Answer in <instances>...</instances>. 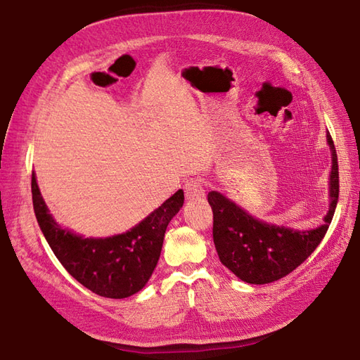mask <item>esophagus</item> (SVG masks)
Segmentation results:
<instances>
[{"label":"esophagus","instance_id":"34e87169","mask_svg":"<svg viewBox=\"0 0 360 360\" xmlns=\"http://www.w3.org/2000/svg\"><path fill=\"white\" fill-rule=\"evenodd\" d=\"M184 192H186L187 200H200V198H202L205 195L202 181L198 178H192V179L186 181Z\"/></svg>","mask_w":360,"mask_h":360}]
</instances>
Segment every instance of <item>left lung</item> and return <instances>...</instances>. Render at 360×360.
<instances>
[{"mask_svg": "<svg viewBox=\"0 0 360 360\" xmlns=\"http://www.w3.org/2000/svg\"><path fill=\"white\" fill-rule=\"evenodd\" d=\"M331 148L330 210L323 224L312 231H295L285 226L267 224L249 215L218 192H209L213 212V243L218 257L236 277L252 285L277 281L300 266L323 240L331 224L339 200V165L331 134H326Z\"/></svg>", "mask_w": 360, "mask_h": 360, "instance_id": "8db88e82", "label": "left lung"}]
</instances>
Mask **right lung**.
Here are the masks:
<instances>
[{"mask_svg": "<svg viewBox=\"0 0 360 360\" xmlns=\"http://www.w3.org/2000/svg\"><path fill=\"white\" fill-rule=\"evenodd\" d=\"M32 201L38 226L65 269L97 295L125 298L139 292L150 280L167 226L184 204V192L178 190L131 231L108 238H83L60 227L46 207L35 173Z\"/></svg>", "mask_w": 360, "mask_h": 360, "instance_id": "obj_1", "label": "right lung"}]
</instances>
